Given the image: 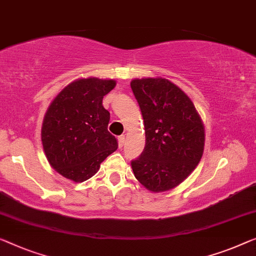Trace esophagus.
<instances>
[{
  "mask_svg": "<svg viewBox=\"0 0 256 256\" xmlns=\"http://www.w3.org/2000/svg\"><path fill=\"white\" fill-rule=\"evenodd\" d=\"M124 144H125V136H118V146H120V148L123 147Z\"/></svg>",
  "mask_w": 256,
  "mask_h": 256,
  "instance_id": "esophagus-1",
  "label": "esophagus"
}]
</instances>
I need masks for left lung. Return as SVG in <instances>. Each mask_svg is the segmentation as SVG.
I'll use <instances>...</instances> for the list:
<instances>
[{"instance_id": "1", "label": "left lung", "mask_w": 256, "mask_h": 256, "mask_svg": "<svg viewBox=\"0 0 256 256\" xmlns=\"http://www.w3.org/2000/svg\"><path fill=\"white\" fill-rule=\"evenodd\" d=\"M142 114L146 146L131 162L133 174L152 193L170 190L199 164L204 150V122L184 90L166 78L131 82Z\"/></svg>"}]
</instances>
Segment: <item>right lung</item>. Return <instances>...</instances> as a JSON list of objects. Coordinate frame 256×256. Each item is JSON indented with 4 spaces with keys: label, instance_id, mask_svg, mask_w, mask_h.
I'll use <instances>...</instances> for the list:
<instances>
[{
    "label": "right lung",
    "instance_id": "right-lung-1",
    "mask_svg": "<svg viewBox=\"0 0 256 256\" xmlns=\"http://www.w3.org/2000/svg\"><path fill=\"white\" fill-rule=\"evenodd\" d=\"M116 80L80 78L68 84L48 106L41 141L49 164L64 178L82 182L118 148L108 131L110 114L102 100Z\"/></svg>",
    "mask_w": 256,
    "mask_h": 256
}]
</instances>
